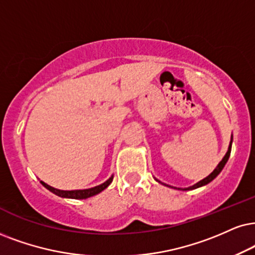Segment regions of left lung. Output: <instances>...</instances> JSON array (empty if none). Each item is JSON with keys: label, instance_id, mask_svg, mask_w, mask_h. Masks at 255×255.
<instances>
[{"label": "left lung", "instance_id": "1", "mask_svg": "<svg viewBox=\"0 0 255 255\" xmlns=\"http://www.w3.org/2000/svg\"><path fill=\"white\" fill-rule=\"evenodd\" d=\"M231 149H232V140H231L230 147H228V150H227L226 155H225V156H224V159H222V160L220 161V163H219L217 168H215V169L213 170V172H212L211 174H209V175L207 176V178H205L204 180H201V181L198 182V183H196V185H194V186H192V187H188V188H186L185 191H189V189H195V188H198V187H201V186H205V185H207V183L211 182L212 180L217 178V176L219 175V173L221 172L222 168H224L225 165H226V162H227V161H228V159H230V155H231Z\"/></svg>", "mask_w": 255, "mask_h": 255}]
</instances>
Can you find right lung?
<instances>
[{"mask_svg": "<svg viewBox=\"0 0 255 255\" xmlns=\"http://www.w3.org/2000/svg\"><path fill=\"white\" fill-rule=\"evenodd\" d=\"M112 181H113V176L112 178H109L107 181L102 183V185L93 187V188H89V189H80V191H60V189H56V188H54V187H50L49 185H47V183H44L43 181H41V183L46 187L47 189H49L51 193L61 196V198L87 199V198H90V196H93V195L99 194L100 192H102L104 189L107 188V187L112 183Z\"/></svg>", "mask_w": 255, "mask_h": 255, "instance_id": "add662e5", "label": "right lung"}]
</instances>
